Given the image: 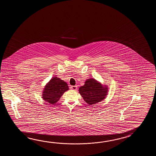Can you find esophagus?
<instances>
[{"label":"esophagus","mask_w":156,"mask_h":156,"mask_svg":"<svg viewBox=\"0 0 156 156\" xmlns=\"http://www.w3.org/2000/svg\"><path fill=\"white\" fill-rule=\"evenodd\" d=\"M70 89L71 90H75V91H76V90L77 89V86H71L70 87Z\"/></svg>","instance_id":"esophagus-1"}]
</instances>
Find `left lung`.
<instances>
[{"mask_svg":"<svg viewBox=\"0 0 156 156\" xmlns=\"http://www.w3.org/2000/svg\"><path fill=\"white\" fill-rule=\"evenodd\" d=\"M79 91L84 101L91 105L100 102L106 98L108 88L94 79H89L84 85L80 87Z\"/></svg>","mask_w":156,"mask_h":156,"instance_id":"left-lung-1","label":"left lung"}]
</instances>
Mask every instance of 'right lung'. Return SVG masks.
I'll use <instances>...</instances> for the list:
<instances>
[{"label": "right lung", "mask_w": 156, "mask_h": 156, "mask_svg": "<svg viewBox=\"0 0 156 156\" xmlns=\"http://www.w3.org/2000/svg\"><path fill=\"white\" fill-rule=\"evenodd\" d=\"M67 90H69V86L65 81L57 77H53L46 85L42 97L45 101L54 104Z\"/></svg>", "instance_id": "right-lung-1"}]
</instances>
